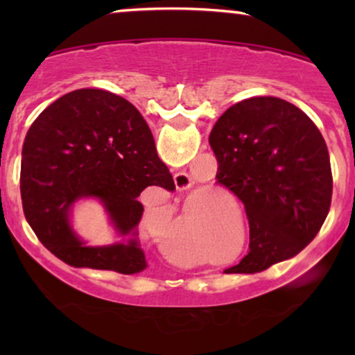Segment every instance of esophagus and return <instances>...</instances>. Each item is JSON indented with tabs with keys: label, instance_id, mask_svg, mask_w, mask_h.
I'll return each instance as SVG.
<instances>
[{
	"label": "esophagus",
	"instance_id": "1",
	"mask_svg": "<svg viewBox=\"0 0 355 355\" xmlns=\"http://www.w3.org/2000/svg\"><path fill=\"white\" fill-rule=\"evenodd\" d=\"M191 176L187 173H176L174 174V184H176L178 189H187L191 186Z\"/></svg>",
	"mask_w": 355,
	"mask_h": 355
}]
</instances>
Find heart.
Instances as JSON below:
<instances>
[{
  "mask_svg": "<svg viewBox=\"0 0 355 355\" xmlns=\"http://www.w3.org/2000/svg\"><path fill=\"white\" fill-rule=\"evenodd\" d=\"M193 227H196V226H193V223H189V221L181 223V232H182L184 236H191L192 231H193ZM163 247H164V254H166V257H168L169 260L176 261V263H187L186 259H181V257L174 254L171 244H164ZM196 263H197V261H196Z\"/></svg>",
  "mask_w": 355,
  "mask_h": 355,
  "instance_id": "heart-1",
  "label": "heart"
}]
</instances>
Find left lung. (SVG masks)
<instances>
[{
    "label": "left lung",
    "instance_id": "left-lung-1",
    "mask_svg": "<svg viewBox=\"0 0 355 355\" xmlns=\"http://www.w3.org/2000/svg\"><path fill=\"white\" fill-rule=\"evenodd\" d=\"M210 145L218 182L244 203L249 254L225 273H259L297 255L317 236L331 205L327 144L307 114L276 96L232 105Z\"/></svg>",
    "mask_w": 355,
    "mask_h": 355
}]
</instances>
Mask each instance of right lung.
Instances as JSON below:
<instances>
[{
    "instance_id": "right-lung-1",
    "label": "right lung",
    "mask_w": 355,
    "mask_h": 355,
    "mask_svg": "<svg viewBox=\"0 0 355 355\" xmlns=\"http://www.w3.org/2000/svg\"><path fill=\"white\" fill-rule=\"evenodd\" d=\"M148 186L173 191L148 124L132 103L100 89L62 95L42 111L24 140L21 197L38 241L76 268L134 275L145 270L137 225ZM96 198L125 237L113 246H85L69 223L71 205Z\"/></svg>"
}]
</instances>
